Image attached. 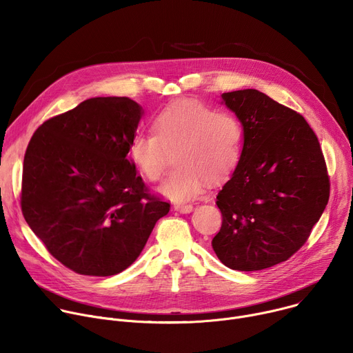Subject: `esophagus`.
Returning <instances> with one entry per match:
<instances>
[{
	"label": "esophagus",
	"mask_w": 353,
	"mask_h": 353,
	"mask_svg": "<svg viewBox=\"0 0 353 353\" xmlns=\"http://www.w3.org/2000/svg\"><path fill=\"white\" fill-rule=\"evenodd\" d=\"M174 210L181 212V214H188L192 211V205L191 204H176Z\"/></svg>",
	"instance_id": "obj_1"
}]
</instances>
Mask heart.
<instances>
[{"instance_id":"b5f03b06","label":"heart","mask_w":353,"mask_h":353,"mask_svg":"<svg viewBox=\"0 0 353 353\" xmlns=\"http://www.w3.org/2000/svg\"><path fill=\"white\" fill-rule=\"evenodd\" d=\"M152 130L137 132L128 154L149 181L162 179L174 154L177 168L161 185V192L173 201L195 198L203 191L204 180L221 183L240 162L243 125L229 112H215L194 100H181L154 119Z\"/></svg>"}]
</instances>
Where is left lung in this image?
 Listing matches in <instances>:
<instances>
[{
  "mask_svg": "<svg viewBox=\"0 0 353 353\" xmlns=\"http://www.w3.org/2000/svg\"><path fill=\"white\" fill-rule=\"evenodd\" d=\"M244 131L240 162L216 196L222 226L218 259L236 271H260L303 245L330 198V176L305 117L256 89L222 94Z\"/></svg>",
  "mask_w": 353,
  "mask_h": 353,
  "instance_id": "left-lung-1",
  "label": "left lung"
}]
</instances>
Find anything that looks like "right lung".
I'll return each mask as SVG.
<instances>
[{"mask_svg":"<svg viewBox=\"0 0 353 353\" xmlns=\"http://www.w3.org/2000/svg\"><path fill=\"white\" fill-rule=\"evenodd\" d=\"M141 114L130 97H92L46 120L29 141L23 218L77 274L110 276L128 268L170 210L128 159Z\"/></svg>","mask_w":353,"mask_h":353,"instance_id":"add662e5","label":"right lung"}]
</instances>
